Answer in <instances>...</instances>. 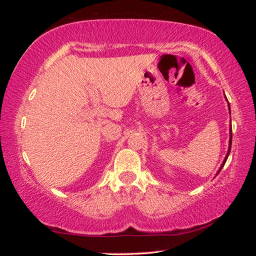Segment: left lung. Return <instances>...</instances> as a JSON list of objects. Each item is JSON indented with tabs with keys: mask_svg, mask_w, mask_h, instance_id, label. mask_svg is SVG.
Wrapping results in <instances>:
<instances>
[{
	"mask_svg": "<svg viewBox=\"0 0 256 256\" xmlns=\"http://www.w3.org/2000/svg\"><path fill=\"white\" fill-rule=\"evenodd\" d=\"M227 98V97H226ZM229 110H230V107H229ZM232 125V124H230ZM232 126H230V138H229V149H228V154H227V156H226V158H224V162H222V167H220V170H219V172L222 170V167H224V164H226V162H227V158H228V156H229V152H230V148H232ZM219 172H218V174H219Z\"/></svg>",
	"mask_w": 256,
	"mask_h": 256,
	"instance_id": "left-lung-1",
	"label": "left lung"
}]
</instances>
